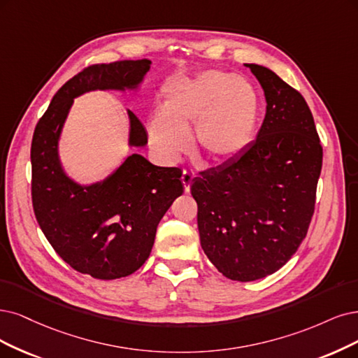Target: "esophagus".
<instances>
[{"mask_svg":"<svg viewBox=\"0 0 358 358\" xmlns=\"http://www.w3.org/2000/svg\"><path fill=\"white\" fill-rule=\"evenodd\" d=\"M193 174L190 171H186L184 169L182 171V176H181V182H182V186H184V192L186 193H189L190 192V186H192V181H193Z\"/></svg>","mask_w":358,"mask_h":358,"instance_id":"obj_1","label":"esophagus"}]
</instances>
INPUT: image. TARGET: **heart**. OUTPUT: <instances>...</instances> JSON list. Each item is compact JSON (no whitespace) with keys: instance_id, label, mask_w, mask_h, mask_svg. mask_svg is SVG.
<instances>
[{"instance_id":"1","label":"heart","mask_w":358,"mask_h":358,"mask_svg":"<svg viewBox=\"0 0 358 358\" xmlns=\"http://www.w3.org/2000/svg\"><path fill=\"white\" fill-rule=\"evenodd\" d=\"M261 109L259 92L246 78L220 69L181 76L166 85L164 108L150 117L149 143L159 157L174 164L189 150L193 127L197 157L231 164L252 145Z\"/></svg>"}]
</instances>
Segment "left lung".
Listing matches in <instances>:
<instances>
[{"instance_id": "1", "label": "left lung", "mask_w": 358, "mask_h": 358, "mask_svg": "<svg viewBox=\"0 0 358 358\" xmlns=\"http://www.w3.org/2000/svg\"><path fill=\"white\" fill-rule=\"evenodd\" d=\"M266 94L257 138L231 164L192 181L203 252L227 279H262L306 239L315 206L323 148L301 92L273 71L246 64Z\"/></svg>"}]
</instances>
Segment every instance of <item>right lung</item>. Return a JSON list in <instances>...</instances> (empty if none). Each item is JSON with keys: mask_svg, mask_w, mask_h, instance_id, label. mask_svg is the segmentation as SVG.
Instances as JSON below:
<instances>
[{"mask_svg": "<svg viewBox=\"0 0 358 358\" xmlns=\"http://www.w3.org/2000/svg\"><path fill=\"white\" fill-rule=\"evenodd\" d=\"M149 69L145 59L90 64L56 92L34 131L31 193L36 221L64 262L100 280L129 275L149 258L159 221L184 192L182 172L131 155L104 182L81 187L63 174L57 140L73 97L96 88L136 87ZM128 115L129 143L144 145L148 132L134 113Z\"/></svg>", "mask_w": 358, "mask_h": 358, "instance_id": "right-lung-1", "label": "right lung"}]
</instances>
